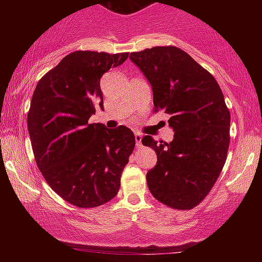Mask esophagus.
<instances>
[{
	"label": "esophagus",
	"mask_w": 262,
	"mask_h": 262,
	"mask_svg": "<svg viewBox=\"0 0 262 262\" xmlns=\"http://www.w3.org/2000/svg\"><path fill=\"white\" fill-rule=\"evenodd\" d=\"M134 138H135V144H137V146L139 148V146L141 145V139H143V135H141L140 133H138V132H135Z\"/></svg>",
	"instance_id": "1"
}]
</instances>
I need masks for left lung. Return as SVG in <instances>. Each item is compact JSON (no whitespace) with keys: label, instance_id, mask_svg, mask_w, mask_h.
<instances>
[{"label":"left lung","instance_id":"8db88e82","mask_svg":"<svg viewBox=\"0 0 262 262\" xmlns=\"http://www.w3.org/2000/svg\"><path fill=\"white\" fill-rule=\"evenodd\" d=\"M129 59L149 81L154 111L169 114L171 143L141 139L158 162L146 173L149 191L175 209H191L221 175L229 148L230 113L214 77L176 47L132 53Z\"/></svg>","mask_w":262,"mask_h":262}]
</instances>
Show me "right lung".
Listing matches in <instances>:
<instances>
[{
    "label": "right lung",
    "instance_id": "add662e5",
    "mask_svg": "<svg viewBox=\"0 0 262 262\" xmlns=\"http://www.w3.org/2000/svg\"><path fill=\"white\" fill-rule=\"evenodd\" d=\"M128 53L74 52L41 77L33 93L28 132L35 161L60 197L81 208L107 203L118 193L135 145L134 133L89 119L103 111L100 81Z\"/></svg>",
    "mask_w": 262,
    "mask_h": 262
}]
</instances>
